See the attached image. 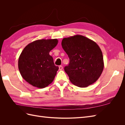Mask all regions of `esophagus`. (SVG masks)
Here are the masks:
<instances>
[{"label":"esophagus","instance_id":"34e87169","mask_svg":"<svg viewBox=\"0 0 125 125\" xmlns=\"http://www.w3.org/2000/svg\"><path fill=\"white\" fill-rule=\"evenodd\" d=\"M63 69V67L62 66H59V70H62Z\"/></svg>","mask_w":125,"mask_h":125}]
</instances>
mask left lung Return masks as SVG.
I'll use <instances>...</instances> for the list:
<instances>
[{"instance_id": "left-lung-1", "label": "left lung", "mask_w": 125, "mask_h": 125, "mask_svg": "<svg viewBox=\"0 0 125 125\" xmlns=\"http://www.w3.org/2000/svg\"><path fill=\"white\" fill-rule=\"evenodd\" d=\"M62 45L70 59L68 66L64 69L72 83L85 88L95 82L104 66L103 54L99 45L81 35L63 38Z\"/></svg>"}]
</instances>
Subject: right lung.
I'll list each match as a JSON object with an SVG mask.
<instances>
[{
    "label": "right lung",
    "instance_id": "obj_1",
    "mask_svg": "<svg viewBox=\"0 0 125 125\" xmlns=\"http://www.w3.org/2000/svg\"><path fill=\"white\" fill-rule=\"evenodd\" d=\"M57 39L36 40L22 51L18 60L21 76L29 84L42 89L53 81L59 68L50 52L57 45Z\"/></svg>",
    "mask_w": 125,
    "mask_h": 125
}]
</instances>
